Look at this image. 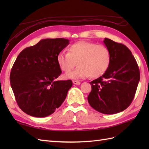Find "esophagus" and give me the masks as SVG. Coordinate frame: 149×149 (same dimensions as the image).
Returning <instances> with one entry per match:
<instances>
[{"label": "esophagus", "instance_id": "1", "mask_svg": "<svg viewBox=\"0 0 149 149\" xmlns=\"http://www.w3.org/2000/svg\"><path fill=\"white\" fill-rule=\"evenodd\" d=\"M72 82H73V84H77V85H79V84H81V82H80L79 81L74 80Z\"/></svg>", "mask_w": 149, "mask_h": 149}]
</instances>
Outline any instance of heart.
<instances>
[{
	"mask_svg": "<svg viewBox=\"0 0 149 149\" xmlns=\"http://www.w3.org/2000/svg\"><path fill=\"white\" fill-rule=\"evenodd\" d=\"M111 61L109 49L103 45L81 41L68 47V52L61 51L57 56V63L62 71L68 72L76 62L78 67L65 74L66 79H77L91 75L99 77L108 68Z\"/></svg>",
	"mask_w": 149,
	"mask_h": 149,
	"instance_id": "heart-1",
	"label": "heart"
}]
</instances>
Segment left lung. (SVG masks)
Listing matches in <instances>:
<instances>
[{
  "mask_svg": "<svg viewBox=\"0 0 149 149\" xmlns=\"http://www.w3.org/2000/svg\"><path fill=\"white\" fill-rule=\"evenodd\" d=\"M104 43L110 52V64L102 76L90 83L91 91L88 101L97 111L111 115L125 110L131 104L140 74L127 47L108 38L104 39Z\"/></svg>",
  "mask_w": 149,
  "mask_h": 149,
  "instance_id": "obj_1",
  "label": "left lung"
}]
</instances>
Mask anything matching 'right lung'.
I'll list each match as a JSON object with an SVG mask.
<instances>
[{
	"instance_id": "obj_1",
	"label": "right lung",
	"mask_w": 149,
	"mask_h": 149,
	"mask_svg": "<svg viewBox=\"0 0 149 149\" xmlns=\"http://www.w3.org/2000/svg\"><path fill=\"white\" fill-rule=\"evenodd\" d=\"M68 44L64 38L44 39L19 54L9 79L16 101L27 115L47 116L64 102L72 82L56 80L61 74L57 56Z\"/></svg>"
}]
</instances>
